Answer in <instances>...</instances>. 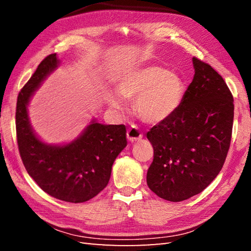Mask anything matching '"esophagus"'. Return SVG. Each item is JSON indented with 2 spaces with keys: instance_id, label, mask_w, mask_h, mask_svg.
<instances>
[{
  "instance_id": "1",
  "label": "esophagus",
  "mask_w": 251,
  "mask_h": 251,
  "mask_svg": "<svg viewBox=\"0 0 251 251\" xmlns=\"http://www.w3.org/2000/svg\"><path fill=\"white\" fill-rule=\"evenodd\" d=\"M142 136H143L142 132L135 125H132L130 128H128V130H127V138H128V140H130L131 142L141 139Z\"/></svg>"
}]
</instances>
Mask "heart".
<instances>
[{"instance_id": "obj_1", "label": "heart", "mask_w": 251, "mask_h": 251, "mask_svg": "<svg viewBox=\"0 0 251 251\" xmlns=\"http://www.w3.org/2000/svg\"><path fill=\"white\" fill-rule=\"evenodd\" d=\"M121 98L134 100L136 113L150 124H157L179 108L184 97V83L178 74L159 66H146L122 77L116 84ZM111 108L121 110L123 103L114 95H108Z\"/></svg>"}]
</instances>
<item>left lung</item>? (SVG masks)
Instances as JSON below:
<instances>
[{
  "label": "left lung",
  "mask_w": 251,
  "mask_h": 251,
  "mask_svg": "<svg viewBox=\"0 0 251 251\" xmlns=\"http://www.w3.org/2000/svg\"><path fill=\"white\" fill-rule=\"evenodd\" d=\"M195 74L175 113L148 131L154 150L147 183L157 196L181 201L206 189L231 145L233 95L210 65L193 57Z\"/></svg>",
  "instance_id": "8db88e82"
}]
</instances>
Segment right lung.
Listing matches in <instances>:
<instances>
[{
	"mask_svg": "<svg viewBox=\"0 0 251 251\" xmlns=\"http://www.w3.org/2000/svg\"><path fill=\"white\" fill-rule=\"evenodd\" d=\"M57 65L56 54L45 57L19 92L16 106L18 150L25 170L47 194L69 202H84L108 184L112 165L127 145L126 127L94 121L78 139L63 147L47 146L37 139L29 124L26 105Z\"/></svg>",
	"mask_w": 251,
	"mask_h": 251,
	"instance_id": "add662e5",
	"label": "right lung"
}]
</instances>
